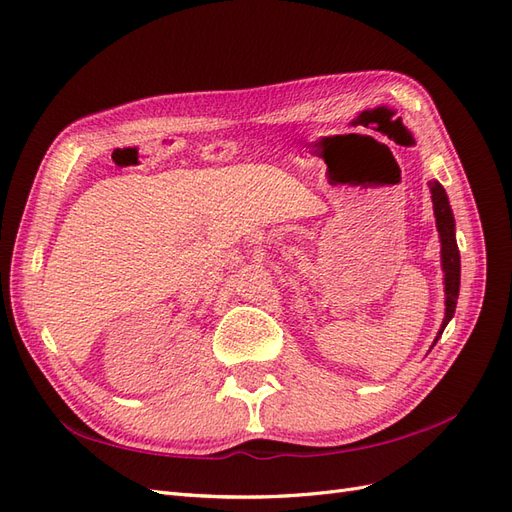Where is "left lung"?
Returning <instances> with one entry per match:
<instances>
[{
  "instance_id": "8db88e82",
  "label": "left lung",
  "mask_w": 512,
  "mask_h": 512,
  "mask_svg": "<svg viewBox=\"0 0 512 512\" xmlns=\"http://www.w3.org/2000/svg\"><path fill=\"white\" fill-rule=\"evenodd\" d=\"M431 200H433V213H436V226L440 232L442 243V271H444V294H446V312L442 327L436 335V342L444 333L446 324L455 316L457 297H459V280H461V260H459V247L455 239V218L451 205H448V196L438 181H429ZM433 342V344H436Z\"/></svg>"
}]
</instances>
